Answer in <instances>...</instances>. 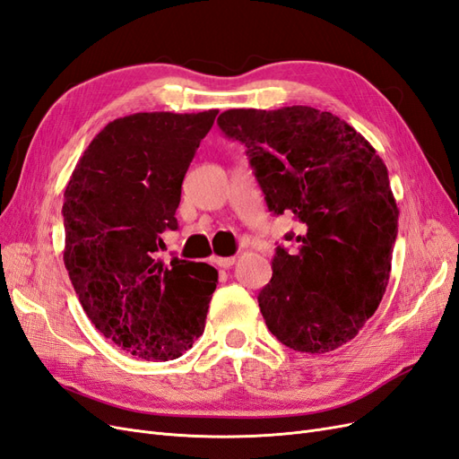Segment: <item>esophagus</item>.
<instances>
[{
	"mask_svg": "<svg viewBox=\"0 0 459 459\" xmlns=\"http://www.w3.org/2000/svg\"><path fill=\"white\" fill-rule=\"evenodd\" d=\"M214 262L220 268H231L235 264V258L233 256H214Z\"/></svg>",
	"mask_w": 459,
	"mask_h": 459,
	"instance_id": "34e87169",
	"label": "esophagus"
}]
</instances>
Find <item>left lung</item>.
<instances>
[{"label": "left lung", "mask_w": 459, "mask_h": 459, "mask_svg": "<svg viewBox=\"0 0 459 459\" xmlns=\"http://www.w3.org/2000/svg\"><path fill=\"white\" fill-rule=\"evenodd\" d=\"M247 155L273 214L293 212L299 251L275 248L258 307L272 335L299 352L351 342L391 277L398 206L383 159L362 134L314 107L230 108L218 117Z\"/></svg>", "instance_id": "left-lung-1"}]
</instances>
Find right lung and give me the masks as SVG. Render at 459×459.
<instances>
[{
    "label": "right lung",
    "instance_id": "right-lung-1",
    "mask_svg": "<svg viewBox=\"0 0 459 459\" xmlns=\"http://www.w3.org/2000/svg\"><path fill=\"white\" fill-rule=\"evenodd\" d=\"M218 108L135 113L93 137L68 179L63 260L82 308L122 351L169 362L204 331L218 272L204 262L157 258L178 230L182 182Z\"/></svg>",
    "mask_w": 459,
    "mask_h": 459
}]
</instances>
